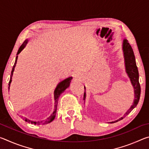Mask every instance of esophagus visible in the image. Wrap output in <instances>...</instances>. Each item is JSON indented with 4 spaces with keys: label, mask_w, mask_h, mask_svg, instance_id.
<instances>
[{
    "label": "esophagus",
    "mask_w": 149,
    "mask_h": 149,
    "mask_svg": "<svg viewBox=\"0 0 149 149\" xmlns=\"http://www.w3.org/2000/svg\"><path fill=\"white\" fill-rule=\"evenodd\" d=\"M75 77H76V78H80L79 75H75Z\"/></svg>",
    "instance_id": "obj_1"
}]
</instances>
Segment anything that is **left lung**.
<instances>
[{"mask_svg":"<svg viewBox=\"0 0 149 149\" xmlns=\"http://www.w3.org/2000/svg\"><path fill=\"white\" fill-rule=\"evenodd\" d=\"M122 49L123 52V56H124V62H125V72L127 73L128 77H130L131 83L134 89V94H135V99L133 100V104L131 106V107L128 109V110L125 113L123 117L120 118V119L114 121V122H110L115 123L118 121L122 120L123 118L126 116L128 115L132 112V110L137 105L139 100L140 99L141 95V86L139 82V72L138 69L136 65L135 58L134 55V52L132 49V47L130 45L129 42L127 39H124L123 41L122 45ZM86 97V92H84V100H85Z\"/></svg>","mask_w":149,"mask_h":149,"instance_id":"1","label":"left lung"}]
</instances>
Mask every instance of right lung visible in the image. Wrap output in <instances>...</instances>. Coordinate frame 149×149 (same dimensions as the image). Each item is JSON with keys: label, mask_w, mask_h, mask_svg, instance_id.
Masks as SVG:
<instances>
[{"label": "right lung", "mask_w": 149, "mask_h": 149, "mask_svg": "<svg viewBox=\"0 0 149 149\" xmlns=\"http://www.w3.org/2000/svg\"><path fill=\"white\" fill-rule=\"evenodd\" d=\"M27 42H28V39H26V41L24 42V43L22 44L20 47L19 48L18 51L17 52V56L16 58V60H15V63L14 65H13V68H12V70L11 72V75H10V81L8 84V89H10V84L12 82V75H13V72L14 71V68L16 67V63H17V54H19L20 53V52L23 50L25 47L26 46V45L27 44ZM72 79V77H68L66 79H65L64 80L62 81L61 82H60L58 84L57 87H56L54 91V100H55V105H54V112H52V114L50 116L46 119L45 120H42L41 121V122H33V121H30L27 119H25V121L28 123H31L32 124H35V125H45V124H47L50 122H51L52 121H53L54 119L55 118V116H56V110H57V104H58V99L60 95L64 91L65 89H67L68 87L70 86V82H71V80Z\"/></svg>", "instance_id": "1"}]
</instances>
